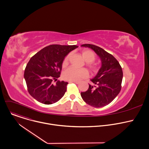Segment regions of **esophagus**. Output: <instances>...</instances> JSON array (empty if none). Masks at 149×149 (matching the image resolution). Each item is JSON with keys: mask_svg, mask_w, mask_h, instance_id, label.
Wrapping results in <instances>:
<instances>
[{"mask_svg": "<svg viewBox=\"0 0 149 149\" xmlns=\"http://www.w3.org/2000/svg\"><path fill=\"white\" fill-rule=\"evenodd\" d=\"M72 82L75 83L77 84H78L79 83V81H69V83H72Z\"/></svg>", "mask_w": 149, "mask_h": 149, "instance_id": "1", "label": "esophagus"}]
</instances>
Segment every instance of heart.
I'll use <instances>...</instances> for the list:
<instances>
[{"label":"heart","instance_id":"1","mask_svg":"<svg viewBox=\"0 0 149 149\" xmlns=\"http://www.w3.org/2000/svg\"><path fill=\"white\" fill-rule=\"evenodd\" d=\"M82 56L87 63V65L88 68L93 71H97V66L93 63L95 59V54L90 50L84 51L82 53ZM69 55H67L63 60L62 65L66 66L68 63ZM88 75V71L85 68H77L74 67H71L67 69L63 72V78L69 81H79L87 77Z\"/></svg>","mask_w":149,"mask_h":149}]
</instances>
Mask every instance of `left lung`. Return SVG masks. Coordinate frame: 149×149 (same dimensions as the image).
<instances>
[{
  "label": "left lung",
  "mask_w": 149,
  "mask_h": 149,
  "mask_svg": "<svg viewBox=\"0 0 149 149\" xmlns=\"http://www.w3.org/2000/svg\"><path fill=\"white\" fill-rule=\"evenodd\" d=\"M81 47L92 49L100 57L101 67L92 79L93 86L89 84L87 91L81 92L83 100L95 108L110 104L119 94L121 88L123 71L118 61L102 48L92 44Z\"/></svg>",
  "instance_id": "8db88e82"
}]
</instances>
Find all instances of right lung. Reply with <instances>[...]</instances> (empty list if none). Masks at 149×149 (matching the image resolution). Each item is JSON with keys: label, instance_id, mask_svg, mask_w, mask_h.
<instances>
[{"label": "right lung", "instance_id": "right-lung-1", "mask_svg": "<svg viewBox=\"0 0 149 149\" xmlns=\"http://www.w3.org/2000/svg\"><path fill=\"white\" fill-rule=\"evenodd\" d=\"M77 45H51L42 49L28 62L24 72L28 91L36 100L44 104L58 101L67 91V82L57 80L64 58Z\"/></svg>", "mask_w": 149, "mask_h": 149}]
</instances>
